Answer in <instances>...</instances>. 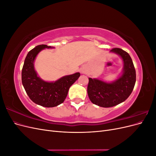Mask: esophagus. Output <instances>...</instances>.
<instances>
[{
	"mask_svg": "<svg viewBox=\"0 0 156 156\" xmlns=\"http://www.w3.org/2000/svg\"><path fill=\"white\" fill-rule=\"evenodd\" d=\"M80 71H81V73H84L86 72V69H81Z\"/></svg>",
	"mask_w": 156,
	"mask_h": 156,
	"instance_id": "1",
	"label": "esophagus"
}]
</instances>
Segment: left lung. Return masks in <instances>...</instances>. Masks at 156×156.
<instances>
[{"mask_svg":"<svg viewBox=\"0 0 156 156\" xmlns=\"http://www.w3.org/2000/svg\"><path fill=\"white\" fill-rule=\"evenodd\" d=\"M111 52L120 55L123 60L121 76L110 83L88 78L87 92L90 100L102 107H111L124 101L133 91L136 81L135 69L129 55L120 48H113Z\"/></svg>","mask_w":156,"mask_h":156,"instance_id":"1","label":"left lung"}]
</instances>
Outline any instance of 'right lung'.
<instances>
[{
  "label": "right lung",
  "mask_w": 156,
  "mask_h": 156,
  "mask_svg": "<svg viewBox=\"0 0 156 156\" xmlns=\"http://www.w3.org/2000/svg\"><path fill=\"white\" fill-rule=\"evenodd\" d=\"M47 45H39L28 53L23 64L21 79L23 85L30 100L45 107H53L62 103L68 95L69 87L80 77L79 73L66 75L55 82H46L37 76L34 69L36 56Z\"/></svg>",
  "instance_id": "add662e5"
}]
</instances>
